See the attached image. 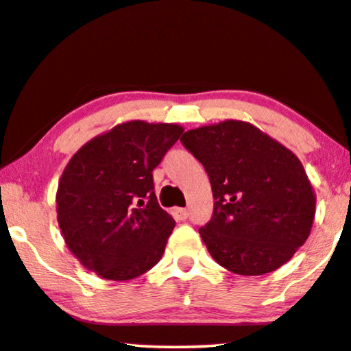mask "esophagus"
I'll use <instances>...</instances> for the list:
<instances>
[{"label":"esophagus","mask_w":351,"mask_h":351,"mask_svg":"<svg viewBox=\"0 0 351 351\" xmlns=\"http://www.w3.org/2000/svg\"><path fill=\"white\" fill-rule=\"evenodd\" d=\"M173 215H175L176 219H186L189 217V212L186 208H175L173 210Z\"/></svg>","instance_id":"obj_1"}]
</instances>
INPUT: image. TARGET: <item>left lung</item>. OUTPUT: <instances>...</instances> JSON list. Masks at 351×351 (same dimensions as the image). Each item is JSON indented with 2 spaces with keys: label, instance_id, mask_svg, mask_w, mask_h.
<instances>
[{
  "label": "left lung",
  "instance_id": "8db88e82",
  "mask_svg": "<svg viewBox=\"0 0 351 351\" xmlns=\"http://www.w3.org/2000/svg\"><path fill=\"white\" fill-rule=\"evenodd\" d=\"M181 143L212 184V219L199 230L212 258L242 276L287 263L310 236L316 212L315 189L295 154L241 120L189 130Z\"/></svg>",
  "mask_w": 351,
  "mask_h": 351
}]
</instances>
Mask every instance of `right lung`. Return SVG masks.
<instances>
[{
  "label": "right lung",
  "instance_id": "1",
  "mask_svg": "<svg viewBox=\"0 0 351 351\" xmlns=\"http://www.w3.org/2000/svg\"><path fill=\"white\" fill-rule=\"evenodd\" d=\"M183 132L176 123L125 121L70 158L56 210L65 245L86 269L130 281L162 258L175 219L157 202L152 170Z\"/></svg>",
  "mask_w": 351,
  "mask_h": 351
}]
</instances>
